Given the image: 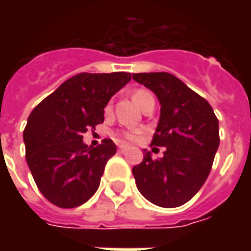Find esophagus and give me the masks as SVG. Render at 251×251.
Wrapping results in <instances>:
<instances>
[{"instance_id":"1","label":"esophagus","mask_w":251,"mask_h":251,"mask_svg":"<svg viewBox=\"0 0 251 251\" xmlns=\"http://www.w3.org/2000/svg\"><path fill=\"white\" fill-rule=\"evenodd\" d=\"M118 149H120L121 153L126 152V149H127V145H120V147H118Z\"/></svg>"}]
</instances>
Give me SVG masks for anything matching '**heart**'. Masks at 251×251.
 Segmentation results:
<instances>
[{"mask_svg": "<svg viewBox=\"0 0 251 251\" xmlns=\"http://www.w3.org/2000/svg\"><path fill=\"white\" fill-rule=\"evenodd\" d=\"M151 98H153L152 94L149 93V91H147V90H137V91L133 93V100L136 102V104L138 107H142L148 99ZM110 110H111V106L109 104V106L106 107V111H110ZM125 137H127V138H134V133H125Z\"/></svg>", "mask_w": 251, "mask_h": 251, "instance_id": "heart-1", "label": "heart"}]
</instances>
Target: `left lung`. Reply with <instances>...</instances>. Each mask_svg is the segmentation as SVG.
<instances>
[{
  "mask_svg": "<svg viewBox=\"0 0 251 251\" xmlns=\"http://www.w3.org/2000/svg\"><path fill=\"white\" fill-rule=\"evenodd\" d=\"M133 79L156 94L160 118L152 145L164 147L161 158L144 151L131 172L141 195L165 208L184 204L210 175L219 147V122L210 103L168 72L133 74Z\"/></svg>",
  "mask_w": 251,
  "mask_h": 251,
  "instance_id": "obj_1",
  "label": "left lung"
}]
</instances>
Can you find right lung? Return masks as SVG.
Wrapping results in <instances>:
<instances>
[{
	"label": "right lung",
	"mask_w": 251,
	"mask_h": 251,
	"mask_svg": "<svg viewBox=\"0 0 251 251\" xmlns=\"http://www.w3.org/2000/svg\"><path fill=\"white\" fill-rule=\"evenodd\" d=\"M130 79L129 72L77 74L29 114L25 157L37 188L52 204L74 208L97 192L117 147L109 138L87 147L83 133L103 122L106 104Z\"/></svg>",
	"instance_id": "obj_1"
}]
</instances>
